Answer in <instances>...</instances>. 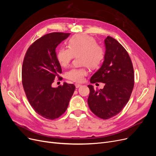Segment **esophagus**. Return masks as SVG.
Masks as SVG:
<instances>
[{"instance_id":"1","label":"esophagus","mask_w":156,"mask_h":156,"mask_svg":"<svg viewBox=\"0 0 156 156\" xmlns=\"http://www.w3.org/2000/svg\"><path fill=\"white\" fill-rule=\"evenodd\" d=\"M75 87H76V88H77L81 87V84H78V83H75Z\"/></svg>"}]
</instances>
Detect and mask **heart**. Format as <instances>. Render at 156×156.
Instances as JSON below:
<instances>
[{"label":"heart","mask_w":156,"mask_h":156,"mask_svg":"<svg viewBox=\"0 0 156 156\" xmlns=\"http://www.w3.org/2000/svg\"><path fill=\"white\" fill-rule=\"evenodd\" d=\"M69 47H62L56 53V59L61 66L67 67L75 56H79L81 67L69 69L66 77L71 81L82 83L88 74L87 68L94 69L100 66L105 58V51L97 44L94 37L86 34L75 35L69 41Z\"/></svg>","instance_id":"1"}]
</instances>
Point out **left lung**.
I'll return each mask as SVG.
<instances>
[{"label": "left lung", "instance_id": "1", "mask_svg": "<svg viewBox=\"0 0 156 156\" xmlns=\"http://www.w3.org/2000/svg\"><path fill=\"white\" fill-rule=\"evenodd\" d=\"M103 63L91 79V83H103L98 90L88 85V104L94 115L109 119L122 111L128 102L134 87V70L129 54L116 40L107 36L105 40Z\"/></svg>", "mask_w": 156, "mask_h": 156}]
</instances>
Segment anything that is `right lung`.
Instances as JSON below:
<instances>
[{"label": "right lung", "mask_w": 156, "mask_h": 156, "mask_svg": "<svg viewBox=\"0 0 156 156\" xmlns=\"http://www.w3.org/2000/svg\"><path fill=\"white\" fill-rule=\"evenodd\" d=\"M69 33L52 32L36 40L27 49L22 66V84L27 100L36 113L48 120L58 119L66 111L75 87L64 83L52 87L62 73L56 48Z\"/></svg>", "instance_id": "right-lung-1"}]
</instances>
